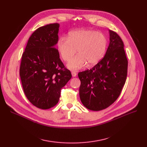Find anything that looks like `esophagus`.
<instances>
[{"mask_svg": "<svg viewBox=\"0 0 147 147\" xmlns=\"http://www.w3.org/2000/svg\"><path fill=\"white\" fill-rule=\"evenodd\" d=\"M71 74H72V76L73 77H76L77 76V73L75 72V71H73L71 73Z\"/></svg>", "mask_w": 147, "mask_h": 147, "instance_id": "obj_1", "label": "esophagus"}]
</instances>
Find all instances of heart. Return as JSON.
Segmentation results:
<instances>
[{"label":"heart","instance_id":"b5f03b06","mask_svg":"<svg viewBox=\"0 0 147 147\" xmlns=\"http://www.w3.org/2000/svg\"><path fill=\"white\" fill-rule=\"evenodd\" d=\"M107 41L104 34L90 30H79L69 33L68 38L61 37L57 43L59 55L68 61L76 53L78 55L69 61L67 67L72 70L97 64L104 57Z\"/></svg>","mask_w":147,"mask_h":147}]
</instances>
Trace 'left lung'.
Wrapping results in <instances>:
<instances>
[{"label": "left lung", "instance_id": "1", "mask_svg": "<svg viewBox=\"0 0 147 147\" xmlns=\"http://www.w3.org/2000/svg\"><path fill=\"white\" fill-rule=\"evenodd\" d=\"M109 32L110 44L104 58L92 68L78 73L80 100L92 111L105 109L116 101L127 78L124 44L116 33Z\"/></svg>", "mask_w": 147, "mask_h": 147}]
</instances>
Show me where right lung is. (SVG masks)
Wrapping results in <instances>:
<instances>
[{"mask_svg": "<svg viewBox=\"0 0 147 147\" xmlns=\"http://www.w3.org/2000/svg\"><path fill=\"white\" fill-rule=\"evenodd\" d=\"M59 27L53 23L36 30L21 58L20 76L24 94L33 105L43 110L57 104L61 89L72 77L56 48Z\"/></svg>", "mask_w": 147, "mask_h": 147, "instance_id": "1", "label": "right lung"}]
</instances>
